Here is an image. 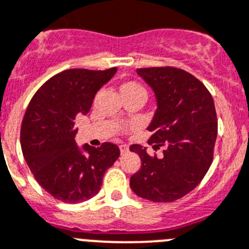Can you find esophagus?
Here are the masks:
<instances>
[{
    "mask_svg": "<svg viewBox=\"0 0 249 249\" xmlns=\"http://www.w3.org/2000/svg\"><path fill=\"white\" fill-rule=\"evenodd\" d=\"M120 151H121V154H122V155L127 154V152H128V146H127V145H121L120 146Z\"/></svg>",
    "mask_w": 249,
    "mask_h": 249,
    "instance_id": "obj_1",
    "label": "esophagus"
}]
</instances>
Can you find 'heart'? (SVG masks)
I'll return each instance as SVG.
<instances>
[{
    "mask_svg": "<svg viewBox=\"0 0 249 249\" xmlns=\"http://www.w3.org/2000/svg\"><path fill=\"white\" fill-rule=\"evenodd\" d=\"M121 94H128V93H143V88L137 82H126L120 87Z\"/></svg>",
    "mask_w": 249,
    "mask_h": 249,
    "instance_id": "heart-1",
    "label": "heart"
}]
</instances>
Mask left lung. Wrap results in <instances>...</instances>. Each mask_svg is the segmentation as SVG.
Masks as SVG:
<instances>
[{
	"mask_svg": "<svg viewBox=\"0 0 249 249\" xmlns=\"http://www.w3.org/2000/svg\"><path fill=\"white\" fill-rule=\"evenodd\" d=\"M137 73L157 99L148 145L165 150L159 159L141 145L131 146L141 159V167L131 176L129 185L147 200L175 201L196 188L213 162L218 135L213 97L200 80L179 68H140Z\"/></svg>",
	"mask_w": 249,
	"mask_h": 249,
	"instance_id": "left-lung-1",
	"label": "left lung"
}]
</instances>
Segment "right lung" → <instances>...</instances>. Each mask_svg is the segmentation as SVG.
Wrapping results in <instances>:
<instances>
[{
  "instance_id": "obj_1",
  "label": "right lung",
  "mask_w": 249,
  "mask_h": 249,
  "mask_svg": "<svg viewBox=\"0 0 249 249\" xmlns=\"http://www.w3.org/2000/svg\"><path fill=\"white\" fill-rule=\"evenodd\" d=\"M117 71L68 69L46 80L34 94L21 126V148L39 185L64 203H82L101 190L104 173L120 157L118 146L74 141L75 117L87 114L101 87Z\"/></svg>"
}]
</instances>
